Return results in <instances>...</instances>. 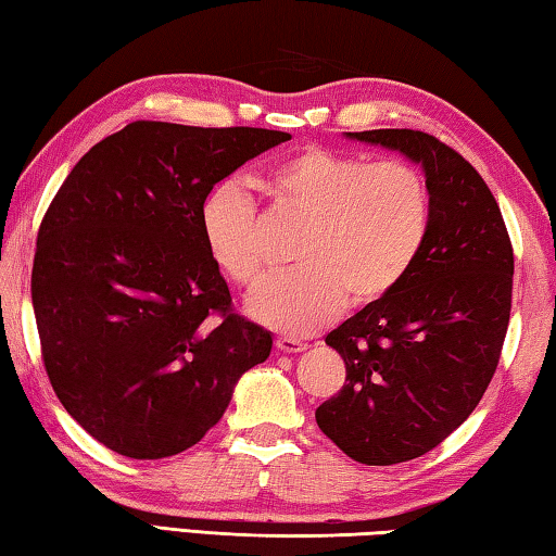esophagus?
I'll use <instances>...</instances> for the list:
<instances>
[{"instance_id": "obj_1", "label": "esophagus", "mask_w": 556, "mask_h": 556, "mask_svg": "<svg viewBox=\"0 0 556 556\" xmlns=\"http://www.w3.org/2000/svg\"><path fill=\"white\" fill-rule=\"evenodd\" d=\"M276 346H278V352H283V354H298V352H303V349H307V344L300 342V339H295V337H278Z\"/></svg>"}]
</instances>
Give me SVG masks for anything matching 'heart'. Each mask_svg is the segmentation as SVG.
<instances>
[{
	"label": "heart",
	"instance_id": "1",
	"mask_svg": "<svg viewBox=\"0 0 556 556\" xmlns=\"http://www.w3.org/2000/svg\"><path fill=\"white\" fill-rule=\"evenodd\" d=\"M270 207L305 219L293 243L298 266L258 290L251 315L280 332L307 334L354 307L393 293L420 258L432 219L425 175L405 161L307 146L256 175ZM210 258L231 283L256 288L268 273L253 202L233 182L200 204Z\"/></svg>",
	"mask_w": 556,
	"mask_h": 556
}]
</instances>
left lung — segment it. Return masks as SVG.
I'll return each instance as SVG.
<instances>
[{
  "label": "left lung",
  "mask_w": 556,
  "mask_h": 556,
  "mask_svg": "<svg viewBox=\"0 0 556 556\" xmlns=\"http://www.w3.org/2000/svg\"><path fill=\"white\" fill-rule=\"evenodd\" d=\"M422 163L432 219L420 258L391 295L327 334L346 364L317 425L368 466L417 459L444 442L489 388L510 323L513 243L479 170L437 136L349 131Z\"/></svg>",
  "instance_id": "8db88e82"
}]
</instances>
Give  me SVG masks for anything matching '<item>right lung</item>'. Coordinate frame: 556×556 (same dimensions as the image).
Masks as SVG:
<instances>
[{
	"instance_id": "obj_1",
	"label": "right lung",
	"mask_w": 556,
	"mask_h": 556,
	"mask_svg": "<svg viewBox=\"0 0 556 556\" xmlns=\"http://www.w3.org/2000/svg\"><path fill=\"white\" fill-rule=\"evenodd\" d=\"M286 131L131 122L94 143L38 227L34 315L73 420L131 459L198 444L273 339L231 305L200 233L214 185Z\"/></svg>"
}]
</instances>
